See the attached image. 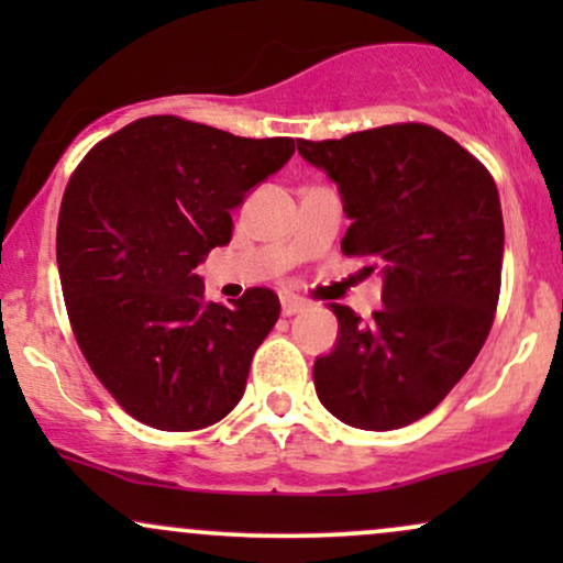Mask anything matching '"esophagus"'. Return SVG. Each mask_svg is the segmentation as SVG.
Instances as JSON below:
<instances>
[{
	"mask_svg": "<svg viewBox=\"0 0 563 563\" xmlns=\"http://www.w3.org/2000/svg\"><path fill=\"white\" fill-rule=\"evenodd\" d=\"M303 307H307V301L299 299V296H283V299H280V309H283V314H286V318H290V314H296V312H301Z\"/></svg>",
	"mask_w": 563,
	"mask_h": 563,
	"instance_id": "34e87169",
	"label": "esophagus"
}]
</instances>
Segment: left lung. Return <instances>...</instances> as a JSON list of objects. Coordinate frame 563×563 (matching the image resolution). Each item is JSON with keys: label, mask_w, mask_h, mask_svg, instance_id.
Here are the masks:
<instances>
[{"label": "left lung", "mask_w": 563, "mask_h": 563, "mask_svg": "<svg viewBox=\"0 0 563 563\" xmlns=\"http://www.w3.org/2000/svg\"><path fill=\"white\" fill-rule=\"evenodd\" d=\"M339 187L349 230L341 251L384 280L373 320L328 303L339 335L312 376L339 421L391 431L448 397L493 328L503 269L495 179L455 140L391 124L341 140L296 142Z\"/></svg>", "instance_id": "8db88e82"}]
</instances>
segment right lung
Wrapping results in <instances>:
<instances>
[{"mask_svg": "<svg viewBox=\"0 0 563 563\" xmlns=\"http://www.w3.org/2000/svg\"><path fill=\"white\" fill-rule=\"evenodd\" d=\"M290 137L249 140L147 115L97 142L66 187L57 269L84 357L132 418L196 431L241 402L280 318L273 290L206 301L196 267L228 245L232 211L288 164Z\"/></svg>", "mask_w": 563, "mask_h": 563, "instance_id": "obj_1", "label": "right lung"}]
</instances>
